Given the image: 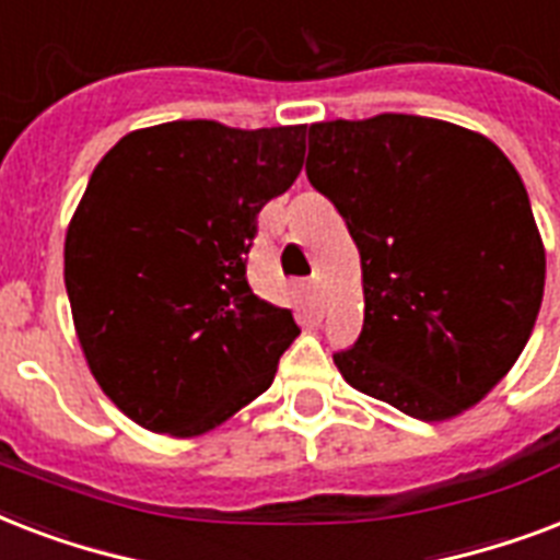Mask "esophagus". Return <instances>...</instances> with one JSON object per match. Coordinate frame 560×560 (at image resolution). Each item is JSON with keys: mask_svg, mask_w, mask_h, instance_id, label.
Masks as SVG:
<instances>
[{"mask_svg": "<svg viewBox=\"0 0 560 560\" xmlns=\"http://www.w3.org/2000/svg\"><path fill=\"white\" fill-rule=\"evenodd\" d=\"M307 290H311V299H314V305L316 307L323 305V284H319V279L311 281V284H307Z\"/></svg>", "mask_w": 560, "mask_h": 560, "instance_id": "obj_1", "label": "esophagus"}]
</instances>
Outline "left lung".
Listing matches in <instances>:
<instances>
[{"instance_id":"1","label":"left lung","mask_w":560,"mask_h":560,"mask_svg":"<svg viewBox=\"0 0 560 560\" xmlns=\"http://www.w3.org/2000/svg\"><path fill=\"white\" fill-rule=\"evenodd\" d=\"M307 144V179L363 267V331L334 363L407 416H459L521 358L544 299L521 174L486 136L404 113L319 121Z\"/></svg>"}]
</instances>
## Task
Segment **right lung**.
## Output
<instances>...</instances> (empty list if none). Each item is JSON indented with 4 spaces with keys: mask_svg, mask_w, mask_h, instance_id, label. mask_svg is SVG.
I'll list each match as a JSON object with an SVG mask.
<instances>
[{
    "mask_svg": "<svg viewBox=\"0 0 560 560\" xmlns=\"http://www.w3.org/2000/svg\"><path fill=\"white\" fill-rule=\"evenodd\" d=\"M305 125L168 121L95 165L66 232L63 276L83 358L144 430L200 435L270 389L299 337L253 293L258 211L293 186Z\"/></svg>",
    "mask_w": 560,
    "mask_h": 560,
    "instance_id": "right-lung-1",
    "label": "right lung"
}]
</instances>
